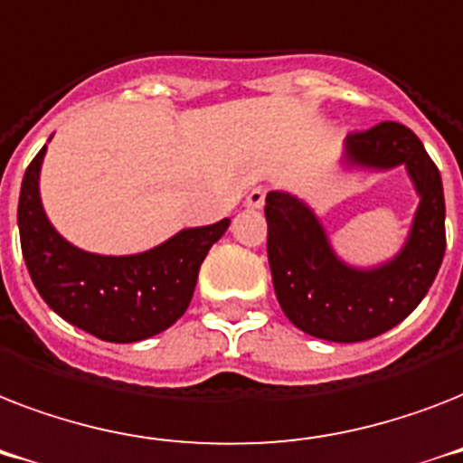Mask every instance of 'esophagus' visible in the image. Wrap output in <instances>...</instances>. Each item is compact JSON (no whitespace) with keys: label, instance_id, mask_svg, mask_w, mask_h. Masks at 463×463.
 Returning a JSON list of instances; mask_svg holds the SVG:
<instances>
[{"label":"esophagus","instance_id":"1","mask_svg":"<svg viewBox=\"0 0 463 463\" xmlns=\"http://www.w3.org/2000/svg\"><path fill=\"white\" fill-rule=\"evenodd\" d=\"M264 199H267V189L264 187H254L245 199L247 209H261L264 206Z\"/></svg>","mask_w":463,"mask_h":463}]
</instances>
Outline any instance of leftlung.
<instances>
[{
    "label": "left lung",
    "mask_w": 463,
    "mask_h": 463,
    "mask_svg": "<svg viewBox=\"0 0 463 463\" xmlns=\"http://www.w3.org/2000/svg\"><path fill=\"white\" fill-rule=\"evenodd\" d=\"M341 163L387 173L403 165L418 194L409 238L377 267H353L334 252L322 221L303 199L269 192V267L283 315L324 341H367L403 322L420 305L445 257V192L425 146L399 122L348 134Z\"/></svg>",
    "instance_id": "1"
}]
</instances>
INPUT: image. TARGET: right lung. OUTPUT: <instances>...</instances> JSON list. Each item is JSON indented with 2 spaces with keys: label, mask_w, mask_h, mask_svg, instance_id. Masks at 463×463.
<instances>
[{
  "label": "right lung",
  "mask_w": 463,
  "mask_h": 463,
  "mask_svg": "<svg viewBox=\"0 0 463 463\" xmlns=\"http://www.w3.org/2000/svg\"><path fill=\"white\" fill-rule=\"evenodd\" d=\"M45 151L47 146L40 148L28 165L18 196L21 250L40 298L61 319L110 344L144 341L173 326L194 296L203 257L231 221L182 228L139 254L86 252L61 238L43 209L40 167Z\"/></svg>",
  "instance_id": "1"
}]
</instances>
